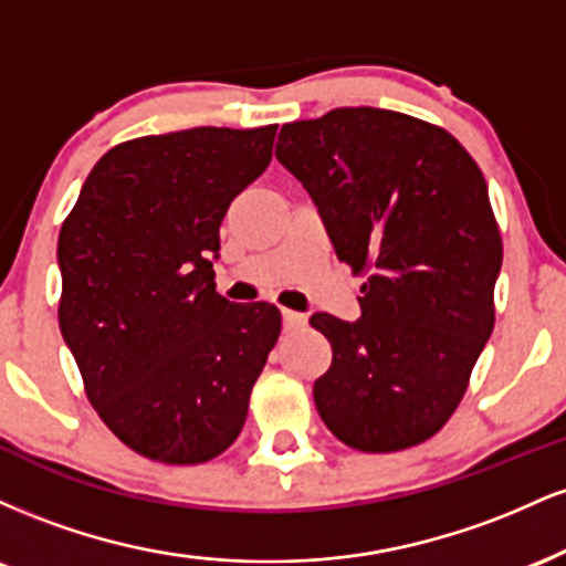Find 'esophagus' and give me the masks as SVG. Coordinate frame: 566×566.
I'll return each mask as SVG.
<instances>
[{
    "instance_id": "obj_1",
    "label": "esophagus",
    "mask_w": 566,
    "mask_h": 566,
    "mask_svg": "<svg viewBox=\"0 0 566 566\" xmlns=\"http://www.w3.org/2000/svg\"><path fill=\"white\" fill-rule=\"evenodd\" d=\"M282 322H284V329H301L305 327V314H297V311H282Z\"/></svg>"
}]
</instances>
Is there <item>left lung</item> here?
Listing matches in <instances>:
<instances>
[{
    "mask_svg": "<svg viewBox=\"0 0 566 566\" xmlns=\"http://www.w3.org/2000/svg\"><path fill=\"white\" fill-rule=\"evenodd\" d=\"M276 159L337 261L367 274L359 319L311 316L333 346L314 382L324 426L361 452L431 439L495 327L503 242L482 170L447 129L369 106L284 125Z\"/></svg>",
    "mask_w": 566,
    "mask_h": 566,
    "instance_id": "obj_1",
    "label": "left lung"
}]
</instances>
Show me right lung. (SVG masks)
Segmentation results:
<instances>
[{
    "label": "right lung",
    "mask_w": 566,
    "mask_h": 566,
    "mask_svg": "<svg viewBox=\"0 0 566 566\" xmlns=\"http://www.w3.org/2000/svg\"><path fill=\"white\" fill-rule=\"evenodd\" d=\"M276 125L119 143L57 237V322L101 420L129 450L197 465L229 450L282 333L271 303L216 292L220 223L271 161Z\"/></svg>",
    "instance_id": "obj_1"
}]
</instances>
